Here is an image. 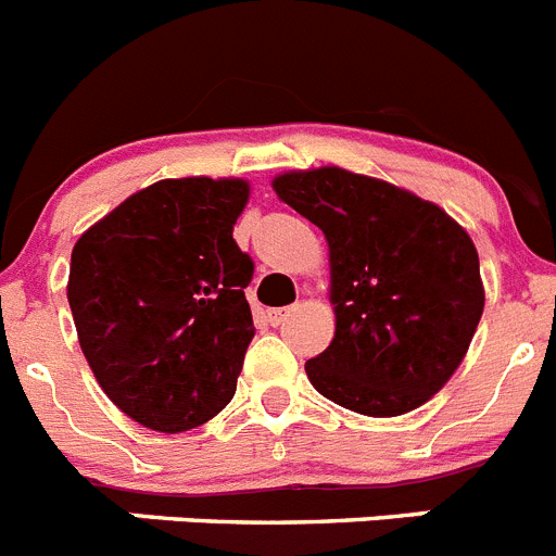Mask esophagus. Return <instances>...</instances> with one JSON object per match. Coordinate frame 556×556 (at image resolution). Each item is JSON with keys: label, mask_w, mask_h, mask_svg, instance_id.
<instances>
[{"label": "esophagus", "mask_w": 556, "mask_h": 556, "mask_svg": "<svg viewBox=\"0 0 556 556\" xmlns=\"http://www.w3.org/2000/svg\"><path fill=\"white\" fill-rule=\"evenodd\" d=\"M289 312H292L289 306L287 308H269L267 317H269V323H273V326H281V323L289 317Z\"/></svg>", "instance_id": "obj_1"}]
</instances>
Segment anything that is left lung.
<instances>
[{
  "instance_id": "8db88e82",
  "label": "left lung",
  "mask_w": 556,
  "mask_h": 556,
  "mask_svg": "<svg viewBox=\"0 0 556 556\" xmlns=\"http://www.w3.org/2000/svg\"><path fill=\"white\" fill-rule=\"evenodd\" d=\"M273 189L326 233L331 253L337 331L306 362L314 390L370 417L426 404L484 312L470 236L440 205L339 166L287 172Z\"/></svg>"
}]
</instances>
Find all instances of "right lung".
I'll return each mask as SVG.
<instances>
[{
    "label": "right lung",
    "instance_id": "obj_1",
    "mask_svg": "<svg viewBox=\"0 0 556 556\" xmlns=\"http://www.w3.org/2000/svg\"><path fill=\"white\" fill-rule=\"evenodd\" d=\"M250 186L159 180L91 225L68 267V306L97 381L136 424L178 434L236 392L253 314V258L233 242Z\"/></svg>",
    "mask_w": 556,
    "mask_h": 556
}]
</instances>
